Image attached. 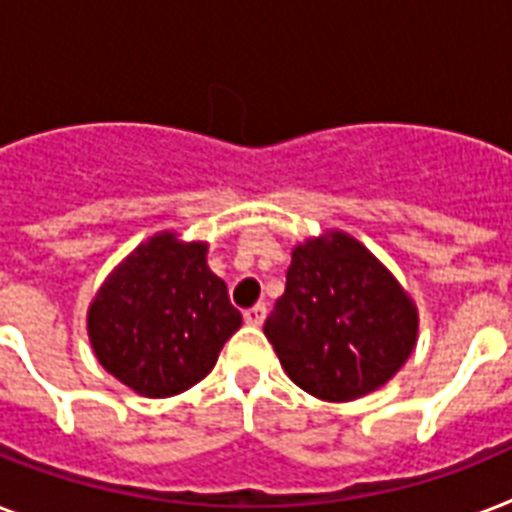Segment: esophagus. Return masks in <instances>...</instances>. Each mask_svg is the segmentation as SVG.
<instances>
[{
    "label": "esophagus",
    "mask_w": 512,
    "mask_h": 512,
    "mask_svg": "<svg viewBox=\"0 0 512 512\" xmlns=\"http://www.w3.org/2000/svg\"><path fill=\"white\" fill-rule=\"evenodd\" d=\"M265 313H268V308H265L263 303H257L244 311V321H247V324H252V327H260V324L265 321Z\"/></svg>",
    "instance_id": "obj_1"
}]
</instances>
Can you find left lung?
I'll list each match as a JSON object with an SVG mask.
<instances>
[{
  "mask_svg": "<svg viewBox=\"0 0 512 512\" xmlns=\"http://www.w3.org/2000/svg\"><path fill=\"white\" fill-rule=\"evenodd\" d=\"M263 332L305 393L353 401L412 356L417 308L361 241L329 231L292 249L287 289Z\"/></svg>",
  "mask_w": 512,
  "mask_h": 512,
  "instance_id": "1",
  "label": "left lung"
}]
</instances>
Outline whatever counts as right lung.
Returning a JSON list of instances; mask_svg holds the SVG:
<instances>
[{
    "label": "right lung",
    "instance_id": "right-lung-1",
    "mask_svg": "<svg viewBox=\"0 0 512 512\" xmlns=\"http://www.w3.org/2000/svg\"><path fill=\"white\" fill-rule=\"evenodd\" d=\"M239 327L225 281L209 271L207 244L172 231L124 257L87 311L100 366L146 398L177 396L204 380Z\"/></svg>",
    "mask_w": 512,
    "mask_h": 512
}]
</instances>
